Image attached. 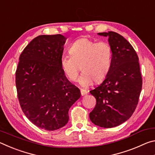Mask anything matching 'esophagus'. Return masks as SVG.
<instances>
[{
    "mask_svg": "<svg viewBox=\"0 0 155 155\" xmlns=\"http://www.w3.org/2000/svg\"><path fill=\"white\" fill-rule=\"evenodd\" d=\"M87 92H88L87 90H84V89H81V95H82V96L86 95V94H87Z\"/></svg>",
    "mask_w": 155,
    "mask_h": 155,
    "instance_id": "34e87169",
    "label": "esophagus"
}]
</instances>
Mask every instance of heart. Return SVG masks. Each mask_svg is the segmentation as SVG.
Here are the masks:
<instances>
[{
	"instance_id": "obj_1",
	"label": "heart",
	"mask_w": 155,
	"mask_h": 155,
	"mask_svg": "<svg viewBox=\"0 0 155 155\" xmlns=\"http://www.w3.org/2000/svg\"><path fill=\"white\" fill-rule=\"evenodd\" d=\"M70 55L63 56L61 66L66 77L74 81L81 70L83 74L79 78L81 85L87 86L103 81L110 70L112 50L104 41H95L87 38L78 39L69 49Z\"/></svg>"
}]
</instances>
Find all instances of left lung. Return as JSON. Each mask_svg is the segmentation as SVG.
<instances>
[{"label": "left lung", "instance_id": "obj_1", "mask_svg": "<svg viewBox=\"0 0 155 155\" xmlns=\"http://www.w3.org/2000/svg\"><path fill=\"white\" fill-rule=\"evenodd\" d=\"M98 34L109 38L112 59L105 79L90 91L96 100L90 118L98 127L112 128L127 121L134 113L142 78L137 54L124 37L114 31Z\"/></svg>", "mask_w": 155, "mask_h": 155}]
</instances>
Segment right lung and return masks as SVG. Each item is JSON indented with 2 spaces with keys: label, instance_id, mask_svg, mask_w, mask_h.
<instances>
[{
  "label": "right lung",
  "instance_id": "obj_1",
  "mask_svg": "<svg viewBox=\"0 0 155 155\" xmlns=\"http://www.w3.org/2000/svg\"><path fill=\"white\" fill-rule=\"evenodd\" d=\"M65 40L60 34L36 37L21 53L15 72L22 111L33 124L47 130L67 124L68 111L81 95L61 66Z\"/></svg>",
  "mask_w": 155,
  "mask_h": 155
}]
</instances>
